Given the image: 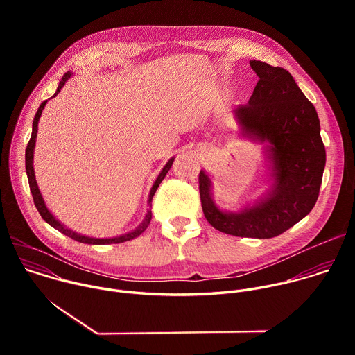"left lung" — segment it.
Returning <instances> with one entry per match:
<instances>
[{
    "instance_id": "8db88e82",
    "label": "left lung",
    "mask_w": 355,
    "mask_h": 355,
    "mask_svg": "<svg viewBox=\"0 0 355 355\" xmlns=\"http://www.w3.org/2000/svg\"><path fill=\"white\" fill-rule=\"evenodd\" d=\"M259 76L247 105L234 110L243 136L268 141L272 187L257 204L240 212H222L212 199L208 174L199 173V193L207 220L219 232L254 239L275 237L305 218L315 207L326 150L320 122L311 101L289 71L260 60H251Z\"/></svg>"
}]
</instances>
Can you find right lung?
Segmentation results:
<instances>
[{
    "instance_id": "obj_1",
    "label": "right lung",
    "mask_w": 355,
    "mask_h": 355,
    "mask_svg": "<svg viewBox=\"0 0 355 355\" xmlns=\"http://www.w3.org/2000/svg\"><path fill=\"white\" fill-rule=\"evenodd\" d=\"M70 77H71V73L67 71V73L63 76L62 81L59 83V87H58V89H56V92H55L53 96H56V95L60 92V89L64 87L66 81H67ZM46 104H47V99L43 101V103L40 104V107H39V110H37V112H36V115H35V118H33L32 136H31V140H29V143H28V146H26V151H25V167H26V175H28V181H29V188H31V192H32V196H33L35 207H36V209L39 211V214H40V216L43 218V220L47 222L52 227L58 229L59 232H62L63 234H66V236H69V237H71V239H74V240H77V241H80V243H85V244H116V243H123V241H128V240H132V239H136L137 236H140V234L147 229V226L150 225V220H151V209L147 211V215H146L144 220H143L135 230H132V232H129V233H126V234L118 236V237H112V239H95V237H88V236H83V234H80V233H76V232L67 229L64 225H62L52 214L49 212V209H47L46 205H44V200H43V198H42V193H40V191H39V188H37L36 178H35V171H33V148H35L36 135H37V122H39V118H40L42 111H43V108H44ZM173 162H174V159H170V160H168V163L164 166V168L162 170L160 175H159L157 180L155 181L153 187H151L150 195H148V200H147V202H148V207H151V199H153V195L156 193L159 185L162 184V181L164 180L166 174H167L168 170L171 168Z\"/></svg>"
}]
</instances>
